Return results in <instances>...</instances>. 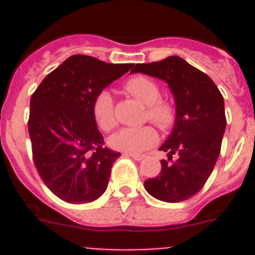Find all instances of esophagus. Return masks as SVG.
<instances>
[{
	"label": "esophagus",
	"mask_w": 255,
	"mask_h": 255,
	"mask_svg": "<svg viewBox=\"0 0 255 255\" xmlns=\"http://www.w3.org/2000/svg\"><path fill=\"white\" fill-rule=\"evenodd\" d=\"M125 155H129V157L134 158L135 161H141L144 158L143 154H134V153H125Z\"/></svg>",
	"instance_id": "esophagus-1"
}]
</instances>
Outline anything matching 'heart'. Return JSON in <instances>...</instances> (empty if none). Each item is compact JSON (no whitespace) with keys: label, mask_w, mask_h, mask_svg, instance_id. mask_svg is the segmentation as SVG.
Returning <instances> with one entry per match:
<instances>
[{"label":"heart","mask_w":255,"mask_h":255,"mask_svg":"<svg viewBox=\"0 0 255 255\" xmlns=\"http://www.w3.org/2000/svg\"><path fill=\"white\" fill-rule=\"evenodd\" d=\"M125 89L136 100L147 105L145 119H149L161 130L171 129L176 120V108L170 101L159 98L158 84L147 76H134L125 83ZM92 112L97 125L103 131H111L116 126L114 98L108 91H101L94 97ZM158 134L150 125L141 128H123L112 135L108 143L114 149L125 153H140L153 147Z\"/></svg>","instance_id":"heart-1"}]
</instances>
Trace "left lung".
Here are the masks:
<instances>
[{"instance_id": "obj_1", "label": "left lung", "mask_w": 255, "mask_h": 255, "mask_svg": "<svg viewBox=\"0 0 255 255\" xmlns=\"http://www.w3.org/2000/svg\"><path fill=\"white\" fill-rule=\"evenodd\" d=\"M130 73L164 80L176 107L172 131L159 147L168 161L162 159L159 175L145 180L144 188L162 202L189 199L203 188L220 155L226 129L224 97L207 74L177 56L136 64Z\"/></svg>"}]
</instances>
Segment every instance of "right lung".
<instances>
[{"label": "right lung", "mask_w": 255, "mask_h": 255, "mask_svg": "<svg viewBox=\"0 0 255 255\" xmlns=\"http://www.w3.org/2000/svg\"><path fill=\"white\" fill-rule=\"evenodd\" d=\"M132 64L74 55L49 73L30 98L33 161L47 188L67 203L98 199L120 153L103 147L92 112L94 97Z\"/></svg>", "instance_id": "1"}]
</instances>
